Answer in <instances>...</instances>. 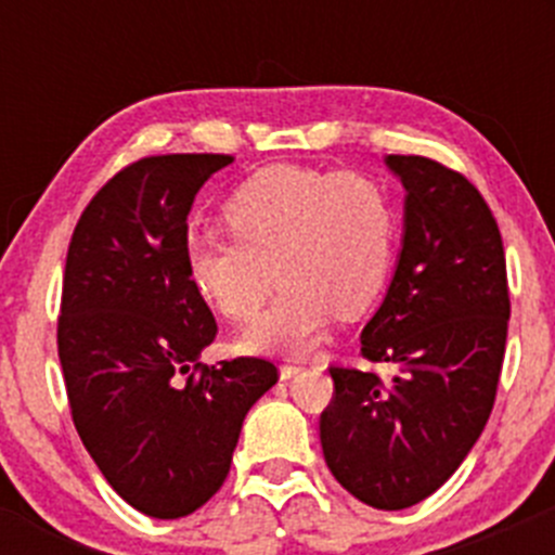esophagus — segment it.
<instances>
[{"mask_svg":"<svg viewBox=\"0 0 555 555\" xmlns=\"http://www.w3.org/2000/svg\"><path fill=\"white\" fill-rule=\"evenodd\" d=\"M300 371H304V365H289V362H287V365L279 367V376H282V382H289V378L298 376Z\"/></svg>","mask_w":555,"mask_h":555,"instance_id":"obj_1","label":"esophagus"}]
</instances>
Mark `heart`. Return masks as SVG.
Returning <instances> with one entry per match:
<instances>
[{
  "label": "heart",
  "instance_id": "obj_1",
  "mask_svg": "<svg viewBox=\"0 0 555 555\" xmlns=\"http://www.w3.org/2000/svg\"><path fill=\"white\" fill-rule=\"evenodd\" d=\"M233 238L188 244L198 293L231 322H249L276 287L273 306L246 330L244 346L304 354L333 313L360 317L382 298L397 251L389 190L365 173L268 166L225 204Z\"/></svg>",
  "mask_w": 555,
  "mask_h": 555
}]
</instances>
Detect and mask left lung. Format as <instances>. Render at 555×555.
<instances>
[{
    "instance_id": "left-lung-1",
    "label": "left lung",
    "mask_w": 555,
    "mask_h": 555,
    "mask_svg": "<svg viewBox=\"0 0 555 555\" xmlns=\"http://www.w3.org/2000/svg\"><path fill=\"white\" fill-rule=\"evenodd\" d=\"M405 188V228L384 304L360 335L373 371L330 367L319 418L324 462L378 511L427 500L456 473L491 416L505 360V246L467 177L422 155H386Z\"/></svg>"
}]
</instances>
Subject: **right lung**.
<instances>
[{
	"mask_svg": "<svg viewBox=\"0 0 555 555\" xmlns=\"http://www.w3.org/2000/svg\"><path fill=\"white\" fill-rule=\"evenodd\" d=\"M231 155H153L117 171L66 251L59 360L72 422L139 513L182 518L225 483L249 408L279 382L260 357L204 365L217 322L188 271V215Z\"/></svg>",
	"mask_w": 555,
	"mask_h": 555,
	"instance_id": "1",
	"label": "right lung"
}]
</instances>
